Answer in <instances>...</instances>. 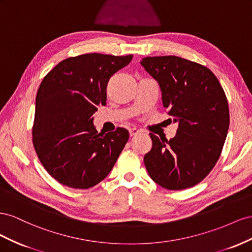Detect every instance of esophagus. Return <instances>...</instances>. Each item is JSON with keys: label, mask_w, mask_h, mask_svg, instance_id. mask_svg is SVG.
I'll list each match as a JSON object with an SVG mask.
<instances>
[{"label": "esophagus", "mask_w": 252, "mask_h": 252, "mask_svg": "<svg viewBox=\"0 0 252 252\" xmlns=\"http://www.w3.org/2000/svg\"><path fill=\"white\" fill-rule=\"evenodd\" d=\"M128 132H130V136H131V137H133V136H136V135H137V134L139 133V130H137V128L133 127V128H130V130H128Z\"/></svg>", "instance_id": "1"}]
</instances>
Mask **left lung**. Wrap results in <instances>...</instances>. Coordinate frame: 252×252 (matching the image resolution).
<instances>
[{"mask_svg":"<svg viewBox=\"0 0 252 252\" xmlns=\"http://www.w3.org/2000/svg\"><path fill=\"white\" fill-rule=\"evenodd\" d=\"M159 84L163 107L178 124L173 138L150 133L145 155L150 177L168 190L197 185L220 156L229 128L227 97L206 66L176 56L147 57L140 62Z\"/></svg>","mask_w":252,"mask_h":252,"instance_id":"1","label":"left lung"}]
</instances>
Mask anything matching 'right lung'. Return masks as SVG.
<instances>
[{"instance_id": "add662e5", "label": "right lung", "mask_w": 252, "mask_h": 252, "mask_svg": "<svg viewBox=\"0 0 252 252\" xmlns=\"http://www.w3.org/2000/svg\"><path fill=\"white\" fill-rule=\"evenodd\" d=\"M132 58L96 53L70 57L43 79L35 97L32 141L43 167L57 182L89 189L113 169L128 131L98 133L93 114L105 105L110 78Z\"/></svg>"}]
</instances>
